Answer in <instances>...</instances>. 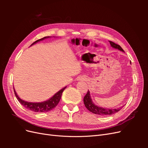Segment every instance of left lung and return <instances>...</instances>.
Instances as JSON below:
<instances>
[{
	"instance_id": "left-lung-1",
	"label": "left lung",
	"mask_w": 148,
	"mask_h": 148,
	"mask_svg": "<svg viewBox=\"0 0 148 148\" xmlns=\"http://www.w3.org/2000/svg\"><path fill=\"white\" fill-rule=\"evenodd\" d=\"M109 42H110L112 47H113L115 49H118L121 51H123V52L124 51L123 50V49L119 45V44H115L111 41H109ZM89 93L90 92H89V91H88L86 95H85V96L84 97L83 101H84V106L86 107L87 109L90 112H92L93 114H95L96 115H102V116L110 115H112V114L117 113V112L120 110L122 108V107H120V108H118V109H104V108H102V107L97 106L95 104H93V102L91 100V96H90V94Z\"/></svg>"
}]
</instances>
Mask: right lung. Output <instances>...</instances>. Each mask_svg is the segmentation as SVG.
Instances as JSON below:
<instances>
[{"label":"right lung","instance_id":"add662e5","mask_svg":"<svg viewBox=\"0 0 148 148\" xmlns=\"http://www.w3.org/2000/svg\"><path fill=\"white\" fill-rule=\"evenodd\" d=\"M46 38H47V37H44L43 38L39 39L37 40V41H36L34 42H33L32 44H31V45H33V44H34V43L37 42L39 41H42V40H43L44 39H45ZM65 88H66V87L64 88L63 89H62L61 90H60L59 92H57L56 95L52 97H51L49 100H48L47 101H44L43 102H39V103L29 102H26V101H24L23 100H21L20 98L18 96L14 88H13V90H14V93H15V95L16 97V99L20 102V104L23 105L25 107V108L28 109L30 110L36 112H49V111L52 110L53 109H54L55 107L57 106L58 103L59 102V101L60 100L62 94V92H63Z\"/></svg>","mask_w":148,"mask_h":148}]
</instances>
